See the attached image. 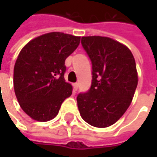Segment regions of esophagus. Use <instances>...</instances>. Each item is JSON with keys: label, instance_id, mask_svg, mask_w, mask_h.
<instances>
[{"label": "esophagus", "instance_id": "obj_1", "mask_svg": "<svg viewBox=\"0 0 157 157\" xmlns=\"http://www.w3.org/2000/svg\"><path fill=\"white\" fill-rule=\"evenodd\" d=\"M73 87H74V90L75 91H77V89H78V83L77 82L73 83Z\"/></svg>", "mask_w": 157, "mask_h": 157}]
</instances>
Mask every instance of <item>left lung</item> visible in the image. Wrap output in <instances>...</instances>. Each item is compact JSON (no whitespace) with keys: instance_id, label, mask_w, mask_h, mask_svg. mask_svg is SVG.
I'll use <instances>...</instances> for the list:
<instances>
[{"instance_id":"1","label":"left lung","mask_w":157,"mask_h":157,"mask_svg":"<svg viewBox=\"0 0 157 157\" xmlns=\"http://www.w3.org/2000/svg\"><path fill=\"white\" fill-rule=\"evenodd\" d=\"M82 45L92 62V84L79 94L82 118L95 127H108L129 107L138 76L135 58L125 45L108 37L83 36Z\"/></svg>"}]
</instances>
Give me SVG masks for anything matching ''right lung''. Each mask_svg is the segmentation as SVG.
<instances>
[{
    "mask_svg": "<svg viewBox=\"0 0 157 157\" xmlns=\"http://www.w3.org/2000/svg\"><path fill=\"white\" fill-rule=\"evenodd\" d=\"M81 37L49 33L30 41L20 52L13 70V86L20 106L31 118H54L73 87L64 80L65 59L78 47Z\"/></svg>",
    "mask_w": 157,
    "mask_h": 157,
    "instance_id": "1",
    "label": "right lung"
}]
</instances>
